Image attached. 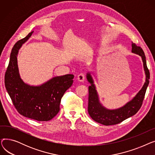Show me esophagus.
Here are the masks:
<instances>
[{
  "label": "esophagus",
  "mask_w": 155,
  "mask_h": 155,
  "mask_svg": "<svg viewBox=\"0 0 155 155\" xmlns=\"http://www.w3.org/2000/svg\"><path fill=\"white\" fill-rule=\"evenodd\" d=\"M85 75L84 73H80V74L77 77V79H78L79 82H84V80H85Z\"/></svg>",
  "instance_id": "obj_1"
}]
</instances>
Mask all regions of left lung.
Instances as JSON below:
<instances>
[{"instance_id": "left-lung-1", "label": "left lung", "mask_w": 155, "mask_h": 155, "mask_svg": "<svg viewBox=\"0 0 155 155\" xmlns=\"http://www.w3.org/2000/svg\"><path fill=\"white\" fill-rule=\"evenodd\" d=\"M132 52L141 56L146 74V82L140 92L131 101L127 102L123 107L115 110H109L102 106V105L99 102V96L91 73H88L87 74L88 82L91 84L88 87V112L91 118L97 123L105 126L115 125L134 116L140 109L144 98L146 89L150 82V74L147 65H146V56L143 49L133 43Z\"/></svg>"}]
</instances>
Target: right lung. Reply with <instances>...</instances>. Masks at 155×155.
<instances>
[{
    "label": "right lung",
    "instance_id": "obj_1",
    "mask_svg": "<svg viewBox=\"0 0 155 155\" xmlns=\"http://www.w3.org/2000/svg\"><path fill=\"white\" fill-rule=\"evenodd\" d=\"M32 33L33 31L19 40L12 48L5 74V86L20 114L38 121H48L60 111L61 99L71 86L74 75L55 77L39 86H30L23 82L19 73L17 55L22 44Z\"/></svg>",
    "mask_w": 155,
    "mask_h": 155
}]
</instances>
